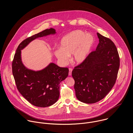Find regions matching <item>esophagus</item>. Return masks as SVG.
Listing matches in <instances>:
<instances>
[{"instance_id": "34e87169", "label": "esophagus", "mask_w": 133, "mask_h": 133, "mask_svg": "<svg viewBox=\"0 0 133 133\" xmlns=\"http://www.w3.org/2000/svg\"><path fill=\"white\" fill-rule=\"evenodd\" d=\"M72 69H69V75L71 76L72 75Z\"/></svg>"}]
</instances>
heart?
Listing matches in <instances>:
<instances>
[{"instance_id":"1","label":"heart","mask_w":133,"mask_h":133,"mask_svg":"<svg viewBox=\"0 0 133 133\" xmlns=\"http://www.w3.org/2000/svg\"><path fill=\"white\" fill-rule=\"evenodd\" d=\"M94 43L95 38L92 34H85L81 30H75L61 38L60 48L56 49L54 54L62 64H66L69 56L73 55V62L79 65L87 60Z\"/></svg>"}]
</instances>
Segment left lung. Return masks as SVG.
I'll return each mask as SVG.
<instances>
[{
	"label": "left lung",
	"mask_w": 133,
	"mask_h": 133,
	"mask_svg": "<svg viewBox=\"0 0 133 133\" xmlns=\"http://www.w3.org/2000/svg\"><path fill=\"white\" fill-rule=\"evenodd\" d=\"M99 43L87 60L75 67L72 77L77 98L83 103H94L104 98L113 87L120 65L114 42L97 33Z\"/></svg>",
	"instance_id": "left-lung-1"
}]
</instances>
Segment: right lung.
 Segmentation results:
<instances>
[{"instance_id":"obj_1","label":"right lung","mask_w":133,"mask_h":133,"mask_svg":"<svg viewBox=\"0 0 133 133\" xmlns=\"http://www.w3.org/2000/svg\"><path fill=\"white\" fill-rule=\"evenodd\" d=\"M56 33L54 29H46L26 38L19 44L12 62V73L20 93L34 106L44 108L54 104L59 97V84L69 74L67 68L50 63L45 68L33 71L22 62L21 50L36 38Z\"/></svg>"}]
</instances>
